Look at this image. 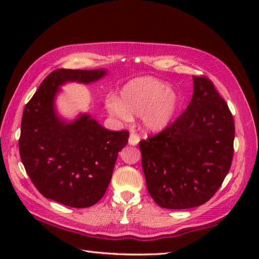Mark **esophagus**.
Returning a JSON list of instances; mask_svg holds the SVG:
<instances>
[{"label":"esophagus","instance_id":"obj_1","mask_svg":"<svg viewBox=\"0 0 259 259\" xmlns=\"http://www.w3.org/2000/svg\"><path fill=\"white\" fill-rule=\"evenodd\" d=\"M139 140H140V138L137 134H131L129 137V145L136 146L139 143Z\"/></svg>","mask_w":259,"mask_h":259}]
</instances>
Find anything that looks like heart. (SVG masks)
Wrapping results in <instances>:
<instances>
[{
  "mask_svg": "<svg viewBox=\"0 0 259 259\" xmlns=\"http://www.w3.org/2000/svg\"><path fill=\"white\" fill-rule=\"evenodd\" d=\"M106 106L109 113L124 121L131 120V115L142 116L144 126L157 133L165 129L176 116L179 96L157 78L138 77L122 88L121 99L108 97Z\"/></svg>",
  "mask_w": 259,
  "mask_h": 259,
  "instance_id": "heart-1",
  "label": "heart"
}]
</instances>
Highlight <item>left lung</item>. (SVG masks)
Listing matches in <instances>:
<instances>
[{
    "label": "left lung",
    "instance_id": "obj_1",
    "mask_svg": "<svg viewBox=\"0 0 259 259\" xmlns=\"http://www.w3.org/2000/svg\"><path fill=\"white\" fill-rule=\"evenodd\" d=\"M194 93L178 119L140 140L147 190L162 208L188 209L212 198L233 159L234 121L207 76H193Z\"/></svg>",
    "mask_w": 259,
    "mask_h": 259
}]
</instances>
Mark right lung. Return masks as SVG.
Here are the masks:
<instances>
[{
    "mask_svg": "<svg viewBox=\"0 0 259 259\" xmlns=\"http://www.w3.org/2000/svg\"><path fill=\"white\" fill-rule=\"evenodd\" d=\"M106 73V69H56L25 106L20 159L34 186L47 199L72 208H88L107 190L129 133L105 129L89 114L67 122L58 116L55 107L60 85L91 83Z\"/></svg>",
    "mask_w": 259,
    "mask_h": 259,
    "instance_id": "right-lung-1",
    "label": "right lung"
}]
</instances>
